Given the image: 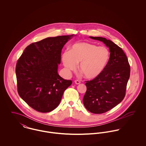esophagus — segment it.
I'll return each mask as SVG.
<instances>
[{"instance_id": "obj_1", "label": "esophagus", "mask_w": 146, "mask_h": 146, "mask_svg": "<svg viewBox=\"0 0 146 146\" xmlns=\"http://www.w3.org/2000/svg\"><path fill=\"white\" fill-rule=\"evenodd\" d=\"M75 83L78 85V84H80V82L79 81V80H75Z\"/></svg>"}]
</instances>
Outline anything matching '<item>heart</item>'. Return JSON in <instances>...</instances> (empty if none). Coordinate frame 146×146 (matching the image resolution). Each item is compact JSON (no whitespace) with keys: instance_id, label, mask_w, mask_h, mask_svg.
<instances>
[{"instance_id":"obj_1","label":"heart","mask_w":146,"mask_h":146,"mask_svg":"<svg viewBox=\"0 0 146 146\" xmlns=\"http://www.w3.org/2000/svg\"><path fill=\"white\" fill-rule=\"evenodd\" d=\"M63 64L68 73L79 70L87 79H94L104 71L110 59V52L104 46H98L88 42H78L73 44L70 51L62 54Z\"/></svg>"}]
</instances>
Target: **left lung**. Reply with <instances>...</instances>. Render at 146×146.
Returning <instances> with one entry per match:
<instances>
[{
    "instance_id": "1",
    "label": "left lung",
    "mask_w": 146,
    "mask_h": 146,
    "mask_svg": "<svg viewBox=\"0 0 146 146\" xmlns=\"http://www.w3.org/2000/svg\"><path fill=\"white\" fill-rule=\"evenodd\" d=\"M89 38L103 42L110 52L108 62L103 72L85 83L86 92L83 100L85 107L89 111L103 113L123 100L130 68L125 53L118 45L102 37Z\"/></svg>"
}]
</instances>
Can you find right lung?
Listing matches in <instances>:
<instances>
[{
	"label": "right lung",
	"mask_w": 146,
	"mask_h": 146,
	"mask_svg": "<svg viewBox=\"0 0 146 146\" xmlns=\"http://www.w3.org/2000/svg\"><path fill=\"white\" fill-rule=\"evenodd\" d=\"M74 36L49 37L33 42L25 48L17 62L19 94L39 112H49L57 108L64 91L72 84L59 75L58 66L63 46Z\"/></svg>",
	"instance_id": "right-lung-1"
}]
</instances>
